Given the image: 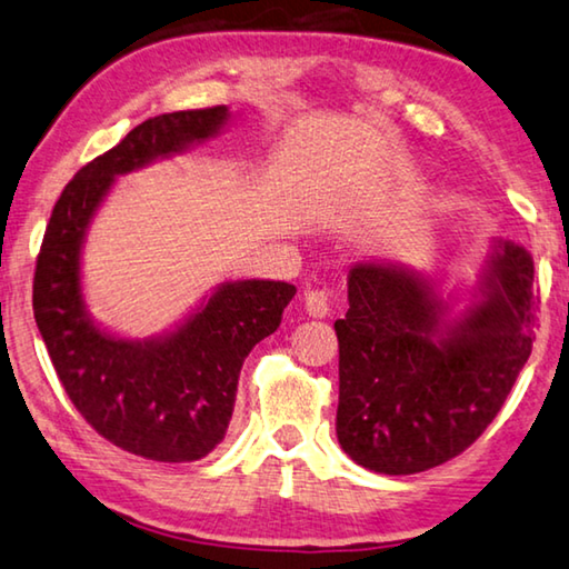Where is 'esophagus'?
I'll return each instance as SVG.
<instances>
[{
  "label": "esophagus",
  "mask_w": 569,
  "mask_h": 569,
  "mask_svg": "<svg viewBox=\"0 0 569 569\" xmlns=\"http://www.w3.org/2000/svg\"><path fill=\"white\" fill-rule=\"evenodd\" d=\"M303 309H307L309 317H327L329 313V293L327 291H309L307 299H303Z\"/></svg>",
  "instance_id": "obj_1"
}]
</instances>
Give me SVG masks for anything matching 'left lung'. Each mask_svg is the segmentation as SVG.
<instances>
[{
  "mask_svg": "<svg viewBox=\"0 0 569 569\" xmlns=\"http://www.w3.org/2000/svg\"><path fill=\"white\" fill-rule=\"evenodd\" d=\"M486 301L455 327L417 270H350L339 339L337 439L362 468L411 475L465 452L501 411L531 355L539 296L533 260L496 242Z\"/></svg>",
  "mask_w": 569,
  "mask_h": 569,
  "instance_id": "1",
  "label": "left lung"
}]
</instances>
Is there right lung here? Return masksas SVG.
I'll list each match as a JSON object with an SVG mask.
<instances>
[{"label": "right lung", "mask_w": 569, "mask_h": 569, "mask_svg": "<svg viewBox=\"0 0 569 569\" xmlns=\"http://www.w3.org/2000/svg\"><path fill=\"white\" fill-rule=\"evenodd\" d=\"M224 120L222 104L150 117L83 166L56 201L32 278V311L71 403L97 435L156 462L201 460L222 442L242 362L276 332L296 288L224 283L173 335L124 342L99 332L83 311L79 250L114 176L209 138Z\"/></svg>", "instance_id": "1"}]
</instances>
